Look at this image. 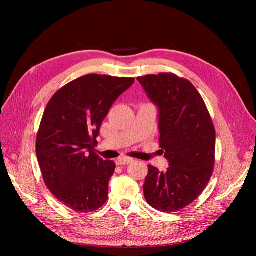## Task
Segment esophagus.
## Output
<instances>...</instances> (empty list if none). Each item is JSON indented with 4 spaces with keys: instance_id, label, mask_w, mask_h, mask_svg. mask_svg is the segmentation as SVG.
<instances>
[{
    "instance_id": "1",
    "label": "esophagus",
    "mask_w": 256,
    "mask_h": 256,
    "mask_svg": "<svg viewBox=\"0 0 256 256\" xmlns=\"http://www.w3.org/2000/svg\"><path fill=\"white\" fill-rule=\"evenodd\" d=\"M134 162L133 158L131 157H120V158L116 160V165L118 166H123V165H128L130 162Z\"/></svg>"
}]
</instances>
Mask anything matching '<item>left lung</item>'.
<instances>
[{"instance_id":"obj_1","label":"left lung","mask_w":256,"mask_h":256,"mask_svg":"<svg viewBox=\"0 0 256 256\" xmlns=\"http://www.w3.org/2000/svg\"><path fill=\"white\" fill-rule=\"evenodd\" d=\"M138 80L160 108V148L170 162L165 172L148 165L145 199L156 210L176 212L202 194L214 174V125L189 80L168 72Z\"/></svg>"}]
</instances>
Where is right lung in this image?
Listing matches in <instances>:
<instances>
[{"mask_svg":"<svg viewBox=\"0 0 256 256\" xmlns=\"http://www.w3.org/2000/svg\"><path fill=\"white\" fill-rule=\"evenodd\" d=\"M134 81L86 74L64 86L48 102L36 155L47 188L69 209L88 214L106 204L116 162L96 154V136L113 102Z\"/></svg>","mask_w":256,"mask_h":256,"instance_id":"obj_1","label":"right lung"}]
</instances>
